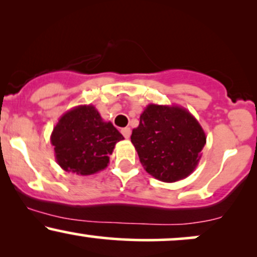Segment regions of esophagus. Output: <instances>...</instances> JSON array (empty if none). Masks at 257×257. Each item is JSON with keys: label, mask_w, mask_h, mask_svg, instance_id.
<instances>
[{"label": "esophagus", "mask_w": 257, "mask_h": 257, "mask_svg": "<svg viewBox=\"0 0 257 257\" xmlns=\"http://www.w3.org/2000/svg\"><path fill=\"white\" fill-rule=\"evenodd\" d=\"M122 134H123V137H124L125 139H129V137H131V134H132V131H131V128H123L122 131Z\"/></svg>", "instance_id": "34e87169"}]
</instances>
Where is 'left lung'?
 I'll use <instances>...</instances> for the list:
<instances>
[{
	"label": "left lung",
	"mask_w": 257,
	"mask_h": 257,
	"mask_svg": "<svg viewBox=\"0 0 257 257\" xmlns=\"http://www.w3.org/2000/svg\"><path fill=\"white\" fill-rule=\"evenodd\" d=\"M131 139L146 172L163 182L191 175L206 144L198 120L178 105H147Z\"/></svg>",
	"instance_id": "8db88e82"
}]
</instances>
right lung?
I'll list each match as a JSON object with an SVG mask.
<instances>
[{"label":"right lung","mask_w":257,"mask_h":257,"mask_svg":"<svg viewBox=\"0 0 257 257\" xmlns=\"http://www.w3.org/2000/svg\"><path fill=\"white\" fill-rule=\"evenodd\" d=\"M123 135L105 122L93 105L66 111L53 128L51 143L57 163L67 173L88 176L104 170Z\"/></svg>","instance_id":"1"}]
</instances>
